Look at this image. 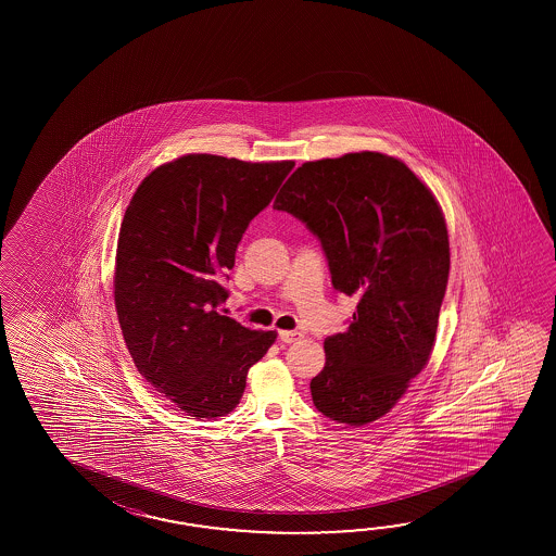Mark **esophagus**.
I'll return each mask as SVG.
<instances>
[{"label": "esophagus", "instance_id": "obj_1", "mask_svg": "<svg viewBox=\"0 0 556 556\" xmlns=\"http://www.w3.org/2000/svg\"><path fill=\"white\" fill-rule=\"evenodd\" d=\"M278 338H280V342L283 343H295L298 340H302V338H304V333L295 330H282L278 333Z\"/></svg>", "mask_w": 556, "mask_h": 556}]
</instances>
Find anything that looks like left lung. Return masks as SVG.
I'll return each instance as SVG.
<instances>
[{"mask_svg": "<svg viewBox=\"0 0 556 556\" xmlns=\"http://www.w3.org/2000/svg\"><path fill=\"white\" fill-rule=\"evenodd\" d=\"M274 211L318 238L331 286L357 298L348 330L324 342L309 381L319 414L366 426L388 414L426 367L450 276L447 226L431 190L381 153L304 163Z\"/></svg>", "mask_w": 556, "mask_h": 556, "instance_id": "left-lung-1", "label": "left lung"}]
</instances>
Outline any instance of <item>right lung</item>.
<instances>
[{
  "label": "right lung",
  "mask_w": 556,
  "mask_h": 556,
  "mask_svg": "<svg viewBox=\"0 0 556 556\" xmlns=\"http://www.w3.org/2000/svg\"><path fill=\"white\" fill-rule=\"evenodd\" d=\"M282 163L187 154L142 180L118 232L115 307L130 357L192 417L237 407L276 331L225 316L238 244L283 178Z\"/></svg>",
  "instance_id": "add662e5"
}]
</instances>
